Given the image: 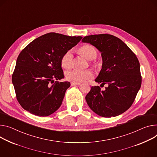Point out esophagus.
<instances>
[{"instance_id": "1", "label": "esophagus", "mask_w": 157, "mask_h": 157, "mask_svg": "<svg viewBox=\"0 0 157 157\" xmlns=\"http://www.w3.org/2000/svg\"><path fill=\"white\" fill-rule=\"evenodd\" d=\"M81 83H76V82H71V85L72 86H79V85H80Z\"/></svg>"}]
</instances>
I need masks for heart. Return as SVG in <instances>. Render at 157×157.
Returning <instances> with one entry per match:
<instances>
[{"label": "heart", "instance_id": "1", "mask_svg": "<svg viewBox=\"0 0 157 157\" xmlns=\"http://www.w3.org/2000/svg\"><path fill=\"white\" fill-rule=\"evenodd\" d=\"M78 52L89 61L95 59L98 56V52L96 48L90 44L81 46L78 49ZM61 65L62 67L65 69H69L73 67V52L71 50L66 52L61 57ZM93 76V72L89 69H74L71 71H68L66 74V78L68 81L76 83H79L81 82L86 81L92 78Z\"/></svg>", "mask_w": 157, "mask_h": 157}]
</instances>
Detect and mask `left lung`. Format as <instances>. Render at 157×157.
I'll list each match as a JSON object with an SVG mask.
<instances>
[{"label": "left lung", "mask_w": 157, "mask_h": 157, "mask_svg": "<svg viewBox=\"0 0 157 157\" xmlns=\"http://www.w3.org/2000/svg\"><path fill=\"white\" fill-rule=\"evenodd\" d=\"M82 42L91 44L101 52L102 68L95 81L108 84L105 91L98 86L91 87L85 98L89 107L105 118L121 115L130 108L141 87L138 58L121 39L113 35L88 36Z\"/></svg>", "instance_id": "1"}]
</instances>
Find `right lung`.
<instances>
[{
    "label": "right lung",
    "mask_w": 157,
    "mask_h": 157,
    "mask_svg": "<svg viewBox=\"0 0 157 157\" xmlns=\"http://www.w3.org/2000/svg\"><path fill=\"white\" fill-rule=\"evenodd\" d=\"M82 38L50 33L36 38L21 52L12 80L17 101L25 110L48 117L59 109L71 85L58 81L64 78L61 57Z\"/></svg>",
    "instance_id": "right-lung-1"
}]
</instances>
